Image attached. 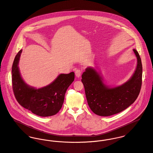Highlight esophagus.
I'll use <instances>...</instances> for the list:
<instances>
[{
	"label": "esophagus",
	"instance_id": "34e87169",
	"mask_svg": "<svg viewBox=\"0 0 153 153\" xmlns=\"http://www.w3.org/2000/svg\"><path fill=\"white\" fill-rule=\"evenodd\" d=\"M75 73L76 76L78 77V78H79V77L81 76V74H82V71L80 70V69H76V70L75 71Z\"/></svg>",
	"mask_w": 153,
	"mask_h": 153
}]
</instances>
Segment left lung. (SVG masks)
Returning a JSON list of instances; mask_svg holds the SVG:
<instances>
[{"instance_id": "8db88e82", "label": "left lung", "mask_w": 153, "mask_h": 153, "mask_svg": "<svg viewBox=\"0 0 153 153\" xmlns=\"http://www.w3.org/2000/svg\"><path fill=\"white\" fill-rule=\"evenodd\" d=\"M137 66L131 78L124 84L115 87L106 84L101 72L87 67L82 75L88 104L92 111L100 116L107 117L127 108L137 98L142 84L143 67L136 49Z\"/></svg>"}]
</instances>
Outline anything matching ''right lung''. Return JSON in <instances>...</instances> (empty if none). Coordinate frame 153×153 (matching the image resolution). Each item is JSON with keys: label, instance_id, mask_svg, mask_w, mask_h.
Listing matches in <instances>:
<instances>
[{"label": "right lung", "instance_id": "right-lung-1", "mask_svg": "<svg viewBox=\"0 0 153 153\" xmlns=\"http://www.w3.org/2000/svg\"><path fill=\"white\" fill-rule=\"evenodd\" d=\"M22 50L16 55L12 68V87L19 104L34 114L50 117L56 114L62 108L68 88L74 81V72L61 74L49 85L36 88L27 84L23 79L19 68Z\"/></svg>", "mask_w": 153, "mask_h": 153}]
</instances>
